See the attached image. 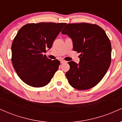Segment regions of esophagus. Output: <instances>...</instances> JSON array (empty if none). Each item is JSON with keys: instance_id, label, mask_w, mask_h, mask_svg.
Here are the masks:
<instances>
[{"instance_id": "esophagus-1", "label": "esophagus", "mask_w": 122, "mask_h": 122, "mask_svg": "<svg viewBox=\"0 0 122 122\" xmlns=\"http://www.w3.org/2000/svg\"><path fill=\"white\" fill-rule=\"evenodd\" d=\"M66 62V61H64V60H61V64H64V63H65Z\"/></svg>"}]
</instances>
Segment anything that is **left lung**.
Here are the masks:
<instances>
[{"mask_svg":"<svg viewBox=\"0 0 122 122\" xmlns=\"http://www.w3.org/2000/svg\"><path fill=\"white\" fill-rule=\"evenodd\" d=\"M61 33L72 39L73 50L80 53L79 64L68 62L66 76L69 84L79 90L95 86L111 64V45L106 33L100 26L86 23H69Z\"/></svg>","mask_w":122,"mask_h":122,"instance_id":"left-lung-1","label":"left lung"}]
</instances>
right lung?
Instances as JSON below:
<instances>
[{"instance_id": "add662e5", "label": "right lung", "mask_w": 122, "mask_h": 122, "mask_svg": "<svg viewBox=\"0 0 122 122\" xmlns=\"http://www.w3.org/2000/svg\"><path fill=\"white\" fill-rule=\"evenodd\" d=\"M65 23H30L18 31L11 46L12 63L26 84L42 87L49 83L60 62L43 55L52 46Z\"/></svg>"}]
</instances>
